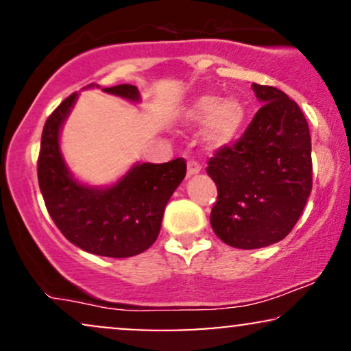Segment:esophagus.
Returning <instances> with one entry per match:
<instances>
[{
	"mask_svg": "<svg viewBox=\"0 0 351 351\" xmlns=\"http://www.w3.org/2000/svg\"><path fill=\"white\" fill-rule=\"evenodd\" d=\"M199 171H201V167H199V163H196V162H188V171H186L188 178H189V176H195V175H198Z\"/></svg>",
	"mask_w": 351,
	"mask_h": 351,
	"instance_id": "34e87169",
	"label": "esophagus"
}]
</instances>
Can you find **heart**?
Returning <instances> with one entry per match:
<instances>
[{
  "label": "heart",
  "mask_w": 351,
  "mask_h": 351,
  "mask_svg": "<svg viewBox=\"0 0 351 351\" xmlns=\"http://www.w3.org/2000/svg\"><path fill=\"white\" fill-rule=\"evenodd\" d=\"M188 123H203L204 147L211 152L231 147L239 138L245 123V107L234 97L221 99L217 95H199L184 110Z\"/></svg>",
  "instance_id": "heart-1"
}]
</instances>
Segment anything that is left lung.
Listing matches in <instances>:
<instances>
[{
  "label": "left lung",
  "instance_id": "left-lung-1",
  "mask_svg": "<svg viewBox=\"0 0 351 351\" xmlns=\"http://www.w3.org/2000/svg\"><path fill=\"white\" fill-rule=\"evenodd\" d=\"M252 90L263 107L206 168L217 186L213 231L237 249L284 239L312 191V143L300 107L276 87L252 84Z\"/></svg>",
  "mask_w": 351,
  "mask_h": 351
}]
</instances>
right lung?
Listing matches in <instances>:
<instances>
[{
	"label": "right lung",
	"instance_id": "right-lung-1",
	"mask_svg": "<svg viewBox=\"0 0 351 351\" xmlns=\"http://www.w3.org/2000/svg\"><path fill=\"white\" fill-rule=\"evenodd\" d=\"M102 90L134 104L142 100L130 84ZM77 97V92L69 95L44 125L38 160L44 203L59 231L82 251L117 259L136 256L158 237L165 208L186 175V163L183 158L160 165L136 162L108 186L79 181L60 152V132Z\"/></svg>",
	"mask_w": 351,
	"mask_h": 351
}]
</instances>
